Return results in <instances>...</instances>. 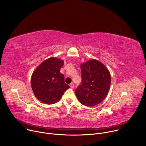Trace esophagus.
Masks as SVG:
<instances>
[{
  "instance_id": "1",
  "label": "esophagus",
  "mask_w": 146,
  "mask_h": 146,
  "mask_svg": "<svg viewBox=\"0 0 146 146\" xmlns=\"http://www.w3.org/2000/svg\"><path fill=\"white\" fill-rule=\"evenodd\" d=\"M70 88H74V84H73V82H72V83H71V84H70Z\"/></svg>"
}]
</instances>
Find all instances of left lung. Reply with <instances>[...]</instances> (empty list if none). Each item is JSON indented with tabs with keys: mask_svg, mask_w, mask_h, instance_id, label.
I'll return each mask as SVG.
<instances>
[{
	"mask_svg": "<svg viewBox=\"0 0 146 146\" xmlns=\"http://www.w3.org/2000/svg\"><path fill=\"white\" fill-rule=\"evenodd\" d=\"M81 84L75 94L83 105L94 106L106 97L111 84L110 73L108 68L96 59H90L81 65Z\"/></svg>",
	"mask_w": 146,
	"mask_h": 146,
	"instance_id": "obj_1",
	"label": "left lung"
}]
</instances>
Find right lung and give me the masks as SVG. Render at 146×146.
<instances>
[{"instance_id":"obj_1","label":"right lung","mask_w":146,"mask_h":146,"mask_svg":"<svg viewBox=\"0 0 146 146\" xmlns=\"http://www.w3.org/2000/svg\"><path fill=\"white\" fill-rule=\"evenodd\" d=\"M64 62L50 58L38 65L31 77V86L35 96L41 102L51 105L58 102L70 87L64 81L60 69Z\"/></svg>"}]
</instances>
